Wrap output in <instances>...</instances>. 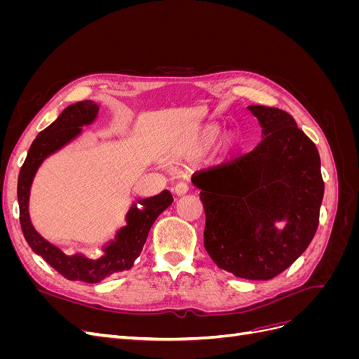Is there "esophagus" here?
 Here are the masks:
<instances>
[{"instance_id":"obj_1","label":"esophagus","mask_w":359,"mask_h":359,"mask_svg":"<svg viewBox=\"0 0 359 359\" xmlns=\"http://www.w3.org/2000/svg\"><path fill=\"white\" fill-rule=\"evenodd\" d=\"M173 190H175L178 196H182V194H186L189 191V184L187 182H178L177 186L173 187Z\"/></svg>"}]
</instances>
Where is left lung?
Instances as JSON below:
<instances>
[{
	"label": "left lung",
	"mask_w": 359,
	"mask_h": 359,
	"mask_svg": "<svg viewBox=\"0 0 359 359\" xmlns=\"http://www.w3.org/2000/svg\"><path fill=\"white\" fill-rule=\"evenodd\" d=\"M262 127L253 151L193 175L205 210L203 244L215 265L269 280L306 252L319 224L325 184L313 140L277 107L248 106ZM286 221L278 231L273 223Z\"/></svg>",
	"instance_id": "obj_1"
}]
</instances>
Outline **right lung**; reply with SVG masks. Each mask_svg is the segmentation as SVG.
<instances>
[{
  "mask_svg": "<svg viewBox=\"0 0 359 359\" xmlns=\"http://www.w3.org/2000/svg\"><path fill=\"white\" fill-rule=\"evenodd\" d=\"M97 114H99V106L91 100L78 102L66 107L55 121L40 132L34 142L31 144L18 180L19 220L28 245L61 276L69 280L85 281V283H99L106 277L132 268L142 252L151 226L173 202L169 190H163L157 196L137 201L142 208L135 203L128 210L126 215L127 226L116 232L115 240L103 248L104 255L99 259H88L82 255H64L58 247L36 232L29 220L28 199L31 184L39 166L48 156L78 136L82 132V126L91 124Z\"/></svg>",
  "mask_w": 359,
  "mask_h": 359,
  "instance_id": "right-lung-1",
  "label": "right lung"
}]
</instances>
